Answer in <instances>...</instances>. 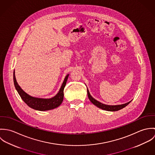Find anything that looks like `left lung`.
Masks as SVG:
<instances>
[{"label": "left lung", "mask_w": 155, "mask_h": 155, "mask_svg": "<svg viewBox=\"0 0 155 155\" xmlns=\"http://www.w3.org/2000/svg\"><path fill=\"white\" fill-rule=\"evenodd\" d=\"M87 94H88V97L89 100H90V101L95 106H97V107L103 109L104 110L110 111H115L119 110L123 108H124L125 107H126L128 104H130V103L132 101H130L127 103L125 104H119V105H107V104H105L103 103H101V102L97 101V100H95V98H94L90 94L89 91L88 89L87 88Z\"/></svg>", "instance_id": "left-lung-1"}]
</instances>
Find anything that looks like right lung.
Instances as JSON below:
<instances>
[{
  "instance_id": "right-lung-1",
  "label": "right lung",
  "mask_w": 155,
  "mask_h": 155,
  "mask_svg": "<svg viewBox=\"0 0 155 155\" xmlns=\"http://www.w3.org/2000/svg\"><path fill=\"white\" fill-rule=\"evenodd\" d=\"M68 76L69 74H68L65 77L58 92L54 97L51 98H38L28 95L22 90L17 83L15 75V70L14 71L13 78L15 88L22 100L27 104V105L31 109L36 110L46 111L55 109L62 103L64 98V89L66 86Z\"/></svg>"
}]
</instances>
